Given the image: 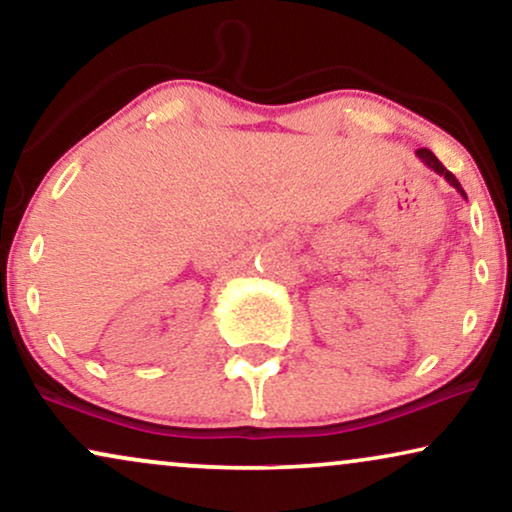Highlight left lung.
Instances as JSON below:
<instances>
[{
	"label": "left lung",
	"mask_w": 512,
	"mask_h": 512,
	"mask_svg": "<svg viewBox=\"0 0 512 512\" xmlns=\"http://www.w3.org/2000/svg\"><path fill=\"white\" fill-rule=\"evenodd\" d=\"M415 155H417V160H420V162L424 164V167H427V169H431V171H436V174H438V176H443V178H445V181H448V183H450L452 187H455V190H457L459 194H462V197L466 199V192H464V187H462V185H459V181H457V178H455V176H452V174H450V171H448V169H445L441 162H438V157H436L434 153H431V150H427V148H420V150H415Z\"/></svg>",
	"instance_id": "obj_1"
}]
</instances>
